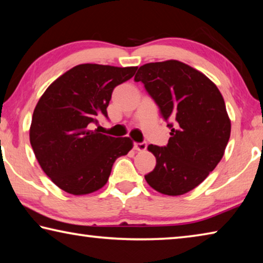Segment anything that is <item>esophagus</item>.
Wrapping results in <instances>:
<instances>
[{
    "label": "esophagus",
    "instance_id": "obj_1",
    "mask_svg": "<svg viewBox=\"0 0 263 263\" xmlns=\"http://www.w3.org/2000/svg\"><path fill=\"white\" fill-rule=\"evenodd\" d=\"M133 148H135L136 151H140V152H142V151H145L146 148H147V145H146V142H135Z\"/></svg>",
    "mask_w": 263,
    "mask_h": 263
}]
</instances>
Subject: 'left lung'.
I'll return each mask as SVG.
<instances>
[{
	"label": "left lung",
	"mask_w": 263,
	"mask_h": 263,
	"mask_svg": "<svg viewBox=\"0 0 263 263\" xmlns=\"http://www.w3.org/2000/svg\"><path fill=\"white\" fill-rule=\"evenodd\" d=\"M136 82L145 89L166 121L167 146L148 145L157 164L145 180L154 190L180 196L206 179L224 155L231 121L219 89L199 70L177 60L139 67Z\"/></svg>",
	"instance_id": "8db88e82"
}]
</instances>
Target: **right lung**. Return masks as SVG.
<instances>
[{
  "label": "right lung",
  "instance_id": "add662e5",
  "mask_svg": "<svg viewBox=\"0 0 263 263\" xmlns=\"http://www.w3.org/2000/svg\"><path fill=\"white\" fill-rule=\"evenodd\" d=\"M137 67L82 64L50 84L35 105L30 142L44 173L72 195H88L108 182L116 159L133 147L128 137L90 130L106 108L115 87Z\"/></svg>",
  "mask_w": 263,
  "mask_h": 263
}]
</instances>
